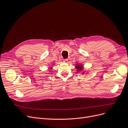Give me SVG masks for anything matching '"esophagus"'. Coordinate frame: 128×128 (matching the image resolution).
I'll return each instance as SVG.
<instances>
[{
	"instance_id": "1",
	"label": "esophagus",
	"mask_w": 128,
	"mask_h": 128,
	"mask_svg": "<svg viewBox=\"0 0 128 128\" xmlns=\"http://www.w3.org/2000/svg\"><path fill=\"white\" fill-rule=\"evenodd\" d=\"M70 58H67L64 60V62L65 63H70Z\"/></svg>"
}]
</instances>
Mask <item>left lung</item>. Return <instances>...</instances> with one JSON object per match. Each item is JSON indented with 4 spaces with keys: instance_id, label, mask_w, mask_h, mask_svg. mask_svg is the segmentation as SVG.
<instances>
[{
    "instance_id": "8db88e82",
    "label": "left lung",
    "mask_w": 128,
    "mask_h": 128,
    "mask_svg": "<svg viewBox=\"0 0 128 128\" xmlns=\"http://www.w3.org/2000/svg\"><path fill=\"white\" fill-rule=\"evenodd\" d=\"M83 65H81V64H76V66H75V68H76V70H77V73H78L80 71H82L83 70ZM85 73V71L83 72L82 73V74H84Z\"/></svg>"
}]
</instances>
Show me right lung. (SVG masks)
<instances>
[{
	"instance_id": "right-lung-1",
	"label": "right lung",
	"mask_w": 128,
	"mask_h": 128,
	"mask_svg": "<svg viewBox=\"0 0 128 128\" xmlns=\"http://www.w3.org/2000/svg\"><path fill=\"white\" fill-rule=\"evenodd\" d=\"M54 65V64H53ZM50 68V70H52V68ZM51 72H52V70H51Z\"/></svg>"
}]
</instances>
